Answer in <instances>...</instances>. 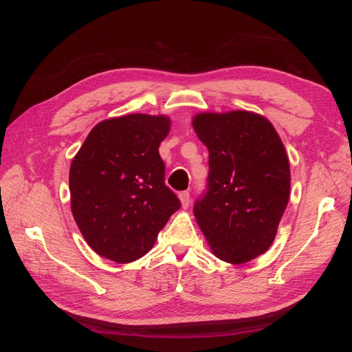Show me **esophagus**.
<instances>
[{"label":"esophagus","instance_id":"1","mask_svg":"<svg viewBox=\"0 0 352 352\" xmlns=\"http://www.w3.org/2000/svg\"><path fill=\"white\" fill-rule=\"evenodd\" d=\"M178 197H179V202H182L183 208H187L188 204H190V195H188V192H182L178 195Z\"/></svg>","mask_w":352,"mask_h":352}]
</instances>
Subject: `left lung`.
I'll return each mask as SVG.
<instances>
[{
    "mask_svg": "<svg viewBox=\"0 0 352 352\" xmlns=\"http://www.w3.org/2000/svg\"><path fill=\"white\" fill-rule=\"evenodd\" d=\"M192 124L210 151L208 190L195 217L215 257L242 265L266 253L290 197V164L266 117L199 113Z\"/></svg>",
    "mask_w": 352,
    "mask_h": 352,
    "instance_id": "left-lung-1",
    "label": "left lung"
}]
</instances>
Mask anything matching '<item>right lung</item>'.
I'll use <instances>...</instances> for the list:
<instances>
[{
  "label": "right lung",
  "instance_id": "add662e5",
  "mask_svg": "<svg viewBox=\"0 0 352 352\" xmlns=\"http://www.w3.org/2000/svg\"><path fill=\"white\" fill-rule=\"evenodd\" d=\"M168 116L128 114L99 122L69 168L71 211L96 254L116 263L146 256L179 208L165 186L159 146Z\"/></svg>",
  "mask_w": 352,
  "mask_h": 352
}]
</instances>
